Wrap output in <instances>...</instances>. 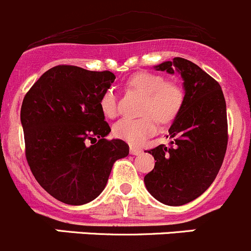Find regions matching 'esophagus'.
Listing matches in <instances>:
<instances>
[{
    "label": "esophagus",
    "mask_w": 251,
    "mask_h": 251,
    "mask_svg": "<svg viewBox=\"0 0 251 251\" xmlns=\"http://www.w3.org/2000/svg\"><path fill=\"white\" fill-rule=\"evenodd\" d=\"M143 152V150L141 149H138V148H134V146H130V155H140V153Z\"/></svg>",
    "instance_id": "obj_1"
}]
</instances>
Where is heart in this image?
I'll list each match as a JSON object with an SVG mask.
<instances>
[{
    "label": "heart",
    "instance_id": "1",
    "mask_svg": "<svg viewBox=\"0 0 251 251\" xmlns=\"http://www.w3.org/2000/svg\"><path fill=\"white\" fill-rule=\"evenodd\" d=\"M126 85L131 90L145 96L143 115L146 116L138 120L123 118L118 121L113 126V134L130 145H141L157 130L156 120L153 116L161 122L172 120L182 105L183 93L178 84L165 80L158 74L146 72L131 76ZM100 107L106 117H116L118 112L117 94L113 89H107L102 94Z\"/></svg>",
    "mask_w": 251,
    "mask_h": 251
}]
</instances>
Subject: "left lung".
I'll list each match as a JSON object with an SVG mask.
<instances>
[{
	"label": "left lung",
	"mask_w": 251,
	"mask_h": 251,
	"mask_svg": "<svg viewBox=\"0 0 251 251\" xmlns=\"http://www.w3.org/2000/svg\"><path fill=\"white\" fill-rule=\"evenodd\" d=\"M153 68L178 72L184 98L168 129L170 146L148 151L156 162L144 183L156 200L180 206L199 198L222 166L228 141L226 101L220 84L188 59L175 57Z\"/></svg>",
	"instance_id": "8db88e82"
}]
</instances>
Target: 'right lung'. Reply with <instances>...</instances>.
Listing matches in <instances>:
<instances>
[{
    "mask_svg": "<svg viewBox=\"0 0 251 251\" xmlns=\"http://www.w3.org/2000/svg\"><path fill=\"white\" fill-rule=\"evenodd\" d=\"M115 79L108 71L56 66L24 96L21 122L26 160L39 184L64 204L96 199L113 163L128 156V144L106 139L111 128L100 107Z\"/></svg>",
    "mask_w": 251,
    "mask_h": 251,
    "instance_id": "obj_1",
    "label": "right lung"
}]
</instances>
